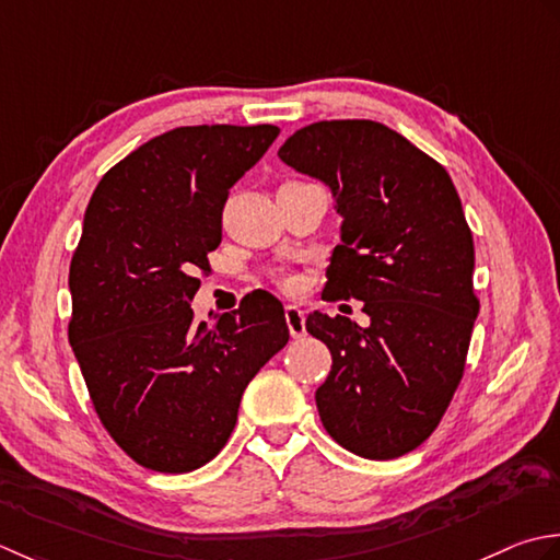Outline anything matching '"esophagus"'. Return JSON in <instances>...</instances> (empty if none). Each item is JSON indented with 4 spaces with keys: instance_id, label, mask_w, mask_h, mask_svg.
<instances>
[{
    "instance_id": "1",
    "label": "esophagus",
    "mask_w": 560,
    "mask_h": 560,
    "mask_svg": "<svg viewBox=\"0 0 560 560\" xmlns=\"http://www.w3.org/2000/svg\"><path fill=\"white\" fill-rule=\"evenodd\" d=\"M284 322H288V328H290L292 338H302V336L306 334L302 306H296V304H288V306H284Z\"/></svg>"
}]
</instances>
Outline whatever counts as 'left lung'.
Here are the masks:
<instances>
[{
    "label": "left lung",
    "instance_id": "8db88e82",
    "mask_svg": "<svg viewBox=\"0 0 560 560\" xmlns=\"http://www.w3.org/2000/svg\"><path fill=\"white\" fill-rule=\"evenodd\" d=\"M322 180L340 214L326 292L360 300L370 326L322 312L306 330L330 350L316 389L328 435L364 459L423 444L462 382L478 300L474 238L447 171L374 120H322L278 150Z\"/></svg>",
    "mask_w": 560,
    "mask_h": 560
}]
</instances>
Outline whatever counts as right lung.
I'll return each instance as SVG.
<instances>
[{"label":"right lung","instance_id":"right-lung-1","mask_svg":"<svg viewBox=\"0 0 560 560\" xmlns=\"http://www.w3.org/2000/svg\"><path fill=\"white\" fill-rule=\"evenodd\" d=\"M280 130L192 125L152 137L101 178L70 266V346L101 423L144 469L214 459L244 389L288 346L282 304L250 292L192 324L230 188Z\"/></svg>","mask_w":560,"mask_h":560}]
</instances>
